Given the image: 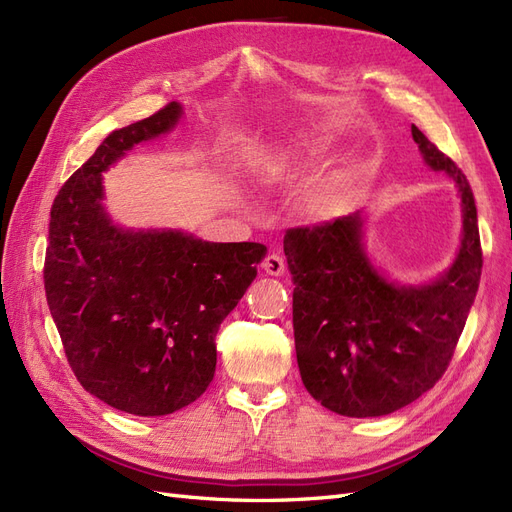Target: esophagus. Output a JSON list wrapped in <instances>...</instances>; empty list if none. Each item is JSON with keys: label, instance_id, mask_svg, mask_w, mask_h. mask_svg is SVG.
<instances>
[{"label": "esophagus", "instance_id": "34e87169", "mask_svg": "<svg viewBox=\"0 0 512 512\" xmlns=\"http://www.w3.org/2000/svg\"><path fill=\"white\" fill-rule=\"evenodd\" d=\"M262 269H265L269 275H284V271H286V262H284V258L280 256V254H269L265 260H262Z\"/></svg>", "mask_w": 512, "mask_h": 512}]
</instances>
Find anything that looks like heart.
<instances>
[{"mask_svg": "<svg viewBox=\"0 0 512 512\" xmlns=\"http://www.w3.org/2000/svg\"><path fill=\"white\" fill-rule=\"evenodd\" d=\"M316 151H318V147L314 143H303V145L294 147V149L271 151V153H267V156H265V170H267L269 175H280V173H284V170H288L290 166L297 164L299 160L314 156ZM329 194H331V190L322 192L320 194V203H327Z\"/></svg>", "mask_w": 512, "mask_h": 512, "instance_id": "1", "label": "heart"}]
</instances>
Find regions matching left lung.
I'll return each mask as SVG.
<instances>
[{"label":"left lung","instance_id":"obj_1","mask_svg":"<svg viewBox=\"0 0 512 512\" xmlns=\"http://www.w3.org/2000/svg\"><path fill=\"white\" fill-rule=\"evenodd\" d=\"M412 138L425 164L446 173L461 198L459 252L436 280L397 284L376 269L359 211L292 228L284 237L301 380L309 395L342 416L391 414L433 389L476 299L483 252L472 188L416 126Z\"/></svg>","mask_w":512,"mask_h":512}]
</instances>
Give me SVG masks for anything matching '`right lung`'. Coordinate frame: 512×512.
Listing matches in <instances>:
<instances>
[{
	"label": "right lung",
	"mask_w": 512,
	"mask_h": 512,
	"mask_svg": "<svg viewBox=\"0 0 512 512\" xmlns=\"http://www.w3.org/2000/svg\"><path fill=\"white\" fill-rule=\"evenodd\" d=\"M179 102L108 134L59 190L44 290L83 389L136 416H164L207 391L215 335L254 282L262 243H211L173 228H123L106 213L102 173L173 130Z\"/></svg>",
	"instance_id": "right-lung-1"
}]
</instances>
